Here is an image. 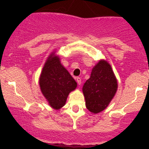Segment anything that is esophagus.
I'll return each instance as SVG.
<instances>
[{
	"mask_svg": "<svg viewBox=\"0 0 149 149\" xmlns=\"http://www.w3.org/2000/svg\"><path fill=\"white\" fill-rule=\"evenodd\" d=\"M76 81H77V83H78V84L79 85L81 84V79H80V78H79V77H77Z\"/></svg>",
	"mask_w": 149,
	"mask_h": 149,
	"instance_id": "obj_1",
	"label": "esophagus"
}]
</instances>
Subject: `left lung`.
Here are the masks:
<instances>
[{
  "label": "left lung",
  "mask_w": 149,
  "mask_h": 149,
  "mask_svg": "<svg viewBox=\"0 0 149 149\" xmlns=\"http://www.w3.org/2000/svg\"><path fill=\"white\" fill-rule=\"evenodd\" d=\"M118 90V81L111 66L101 59L92 68L90 78L83 87L85 106L92 113L103 111L111 102Z\"/></svg>",
  "instance_id": "obj_1"
}]
</instances>
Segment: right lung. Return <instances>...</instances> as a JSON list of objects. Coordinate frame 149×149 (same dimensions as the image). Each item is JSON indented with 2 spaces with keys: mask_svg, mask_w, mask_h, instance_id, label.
<instances>
[{
  "mask_svg": "<svg viewBox=\"0 0 149 149\" xmlns=\"http://www.w3.org/2000/svg\"><path fill=\"white\" fill-rule=\"evenodd\" d=\"M53 51L47 57L39 78L42 95L54 110H59L66 104L71 92L76 90L77 83L61 64L60 57Z\"/></svg>",
  "mask_w": 149,
  "mask_h": 149,
  "instance_id": "obj_1",
  "label": "right lung"
}]
</instances>
